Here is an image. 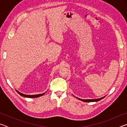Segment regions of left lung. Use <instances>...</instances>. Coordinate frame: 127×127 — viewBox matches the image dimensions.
I'll list each match as a JSON object with an SVG mask.
<instances>
[{"label": "left lung", "mask_w": 127, "mask_h": 127, "mask_svg": "<svg viewBox=\"0 0 127 127\" xmlns=\"http://www.w3.org/2000/svg\"><path fill=\"white\" fill-rule=\"evenodd\" d=\"M104 97L100 98H97V99H89V100H83V99H81V98H78L79 100H80L84 102H95V101H100V100L102 99Z\"/></svg>", "instance_id": "obj_1"}]
</instances>
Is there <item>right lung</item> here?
<instances>
[{"mask_svg":"<svg viewBox=\"0 0 127 127\" xmlns=\"http://www.w3.org/2000/svg\"><path fill=\"white\" fill-rule=\"evenodd\" d=\"M16 91H17V90H16ZM17 92H18V93L20 94L21 96H23V97H28V98L38 97H40V96H41L42 95H44L45 94V93H44V94H38V95H25V94H21V92H18V91H17Z\"/></svg>","mask_w":127,"mask_h":127,"instance_id":"right-lung-1","label":"right lung"}]
</instances>
